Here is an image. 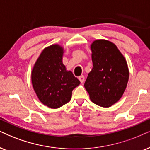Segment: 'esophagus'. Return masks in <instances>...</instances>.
Segmentation results:
<instances>
[{
  "label": "esophagus",
  "mask_w": 150,
  "mask_h": 150,
  "mask_svg": "<svg viewBox=\"0 0 150 150\" xmlns=\"http://www.w3.org/2000/svg\"><path fill=\"white\" fill-rule=\"evenodd\" d=\"M78 79H79V80L80 81V82L81 83V84H82V83L84 82V75H81V76H79L78 77Z\"/></svg>",
  "instance_id": "obj_1"
}]
</instances>
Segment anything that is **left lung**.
Listing matches in <instances>:
<instances>
[{"instance_id": "1", "label": "left lung", "mask_w": 150, "mask_h": 150, "mask_svg": "<svg viewBox=\"0 0 150 150\" xmlns=\"http://www.w3.org/2000/svg\"><path fill=\"white\" fill-rule=\"evenodd\" d=\"M91 50L93 69L84 87L94 104L110 107L119 101L127 88V63L116 45L106 39L93 41Z\"/></svg>"}]
</instances>
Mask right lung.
Returning <instances> with one entry per match:
<instances>
[{"label": "right lung", "instance_id": "1", "mask_svg": "<svg viewBox=\"0 0 150 150\" xmlns=\"http://www.w3.org/2000/svg\"><path fill=\"white\" fill-rule=\"evenodd\" d=\"M64 52L62 45H49L42 50L32 70V84L38 99L52 109L68 103L73 90L80 84L64 65Z\"/></svg>", "mask_w": 150, "mask_h": 150}]
</instances>
